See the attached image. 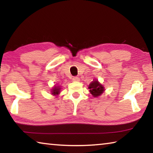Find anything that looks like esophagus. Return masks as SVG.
<instances>
[{
	"label": "esophagus",
	"instance_id": "esophagus-1",
	"mask_svg": "<svg viewBox=\"0 0 153 153\" xmlns=\"http://www.w3.org/2000/svg\"><path fill=\"white\" fill-rule=\"evenodd\" d=\"M72 80H73L74 82H79V78L78 77H73V78H72Z\"/></svg>",
	"mask_w": 153,
	"mask_h": 153
}]
</instances>
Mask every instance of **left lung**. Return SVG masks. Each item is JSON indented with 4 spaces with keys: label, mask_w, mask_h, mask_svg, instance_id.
Wrapping results in <instances>:
<instances>
[{
    "label": "left lung",
    "mask_w": 153,
    "mask_h": 153,
    "mask_svg": "<svg viewBox=\"0 0 153 153\" xmlns=\"http://www.w3.org/2000/svg\"><path fill=\"white\" fill-rule=\"evenodd\" d=\"M88 88L90 89V92L94 97H98L101 95L105 91L104 87L101 84L98 82V80L94 79L89 84Z\"/></svg>",
    "instance_id": "obj_1"
}]
</instances>
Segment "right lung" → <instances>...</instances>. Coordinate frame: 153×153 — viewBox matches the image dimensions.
<instances>
[{"mask_svg":"<svg viewBox=\"0 0 153 153\" xmlns=\"http://www.w3.org/2000/svg\"><path fill=\"white\" fill-rule=\"evenodd\" d=\"M61 88L60 86H55L53 89L51 90V94L53 95H58L60 93Z\"/></svg>","mask_w":153,"mask_h":153,"instance_id":"right-lung-1","label":"right lung"}]
</instances>
